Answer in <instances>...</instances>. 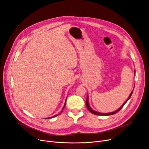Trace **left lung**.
I'll return each mask as SVG.
<instances>
[{
	"instance_id": "obj_1",
	"label": "left lung",
	"mask_w": 149,
	"mask_h": 149,
	"mask_svg": "<svg viewBox=\"0 0 149 149\" xmlns=\"http://www.w3.org/2000/svg\"><path fill=\"white\" fill-rule=\"evenodd\" d=\"M133 91H132V93H131V94L130 95V96H129V97H128V98L127 100V101L125 102L122 105V106L120 107V108H119V109H118L117 110H116V111H114V112H110V113H100V112H96V111H93L91 107H90V106H89V104H88V97L87 96V100H86V106H87V109L89 110V111H90L91 113H92V114H95V115H98V116H110V115H112V114H116V113H117V112H118L123 107V106L125 105V104L127 102H128V100L130 98V97H131V96H132V93H133Z\"/></svg>"
}]
</instances>
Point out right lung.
<instances>
[{
    "label": "right lung",
    "instance_id": "right-lung-1",
    "mask_svg": "<svg viewBox=\"0 0 149 149\" xmlns=\"http://www.w3.org/2000/svg\"><path fill=\"white\" fill-rule=\"evenodd\" d=\"M65 102H66V101H65ZM65 105H64V106H63V109H62V111H63V108H65ZM62 112H61V113H62ZM59 114H57V115H56V116H52V117H49V118H52V117H56V116H58Z\"/></svg>",
    "mask_w": 149,
    "mask_h": 149
}]
</instances>
